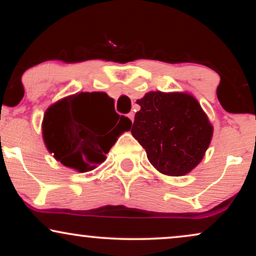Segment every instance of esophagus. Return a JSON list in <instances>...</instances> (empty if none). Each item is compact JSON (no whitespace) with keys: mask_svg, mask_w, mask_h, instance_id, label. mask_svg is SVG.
Instances as JSON below:
<instances>
[{"mask_svg":"<svg viewBox=\"0 0 256 256\" xmlns=\"http://www.w3.org/2000/svg\"><path fill=\"white\" fill-rule=\"evenodd\" d=\"M127 116H128V118H129V120H130L132 122H134V113H132H132L127 114Z\"/></svg>","mask_w":256,"mask_h":256,"instance_id":"obj_1","label":"esophagus"}]
</instances>
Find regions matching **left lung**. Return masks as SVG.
I'll return each mask as SVG.
<instances>
[{"mask_svg": "<svg viewBox=\"0 0 256 256\" xmlns=\"http://www.w3.org/2000/svg\"><path fill=\"white\" fill-rule=\"evenodd\" d=\"M132 134L146 149L154 168L168 176H184L200 163L213 127L191 94L146 93L136 101Z\"/></svg>", "mask_w": 256, "mask_h": 256, "instance_id": "8db88e82", "label": "left lung"}]
</instances>
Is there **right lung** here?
<instances>
[{"mask_svg":"<svg viewBox=\"0 0 256 256\" xmlns=\"http://www.w3.org/2000/svg\"><path fill=\"white\" fill-rule=\"evenodd\" d=\"M106 93H76L57 101L45 112L42 130L45 146L65 166L78 172L94 170L106 160L116 134L129 130L132 121L114 110L112 118L102 104Z\"/></svg>","mask_w":256,"mask_h":256,"instance_id":"right-lung-1","label":"right lung"}]
</instances>
